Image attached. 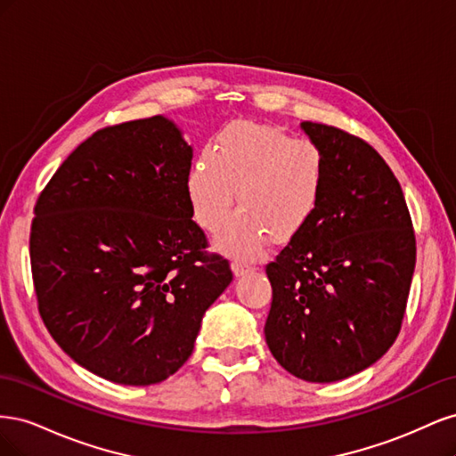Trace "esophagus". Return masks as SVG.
<instances>
[{
	"mask_svg": "<svg viewBox=\"0 0 456 456\" xmlns=\"http://www.w3.org/2000/svg\"><path fill=\"white\" fill-rule=\"evenodd\" d=\"M232 270H233V273L238 275H245V273H249V272H253L255 270V265H251V262H247V260H240V258H236L232 262Z\"/></svg>",
	"mask_w": 456,
	"mask_h": 456,
	"instance_id": "34e87169",
	"label": "esophagus"
}]
</instances>
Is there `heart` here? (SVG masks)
<instances>
[{"mask_svg":"<svg viewBox=\"0 0 456 456\" xmlns=\"http://www.w3.org/2000/svg\"><path fill=\"white\" fill-rule=\"evenodd\" d=\"M325 156L312 141H295L270 126L238 123L220 133L213 151L188 171L186 191L198 223L216 232L226 223L238 190V213L220 232L223 249L255 256L266 236L297 238L315 216L325 190Z\"/></svg>","mask_w":456,"mask_h":456,"instance_id":"1","label":"heart"}]
</instances>
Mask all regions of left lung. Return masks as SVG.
<instances>
[{
    "label": "left lung",
    "mask_w": 456,
    "mask_h": 456,
    "mask_svg": "<svg viewBox=\"0 0 456 456\" xmlns=\"http://www.w3.org/2000/svg\"><path fill=\"white\" fill-rule=\"evenodd\" d=\"M325 156L312 223L266 265V344L308 382L355 375L388 352L402 329L417 240L402 186L379 151L348 131L305 121Z\"/></svg>",
    "instance_id": "8db88e82"
}]
</instances>
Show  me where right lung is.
<instances>
[{
  "label": "right lung",
  "mask_w": 456,
  "mask_h": 456,
  "mask_svg": "<svg viewBox=\"0 0 456 456\" xmlns=\"http://www.w3.org/2000/svg\"><path fill=\"white\" fill-rule=\"evenodd\" d=\"M190 163L191 146L169 119L126 121L81 142L37 196L39 315L76 363L106 380L171 377L233 278L191 220Z\"/></svg>",
  "instance_id": "right-lung-1"
}]
</instances>
